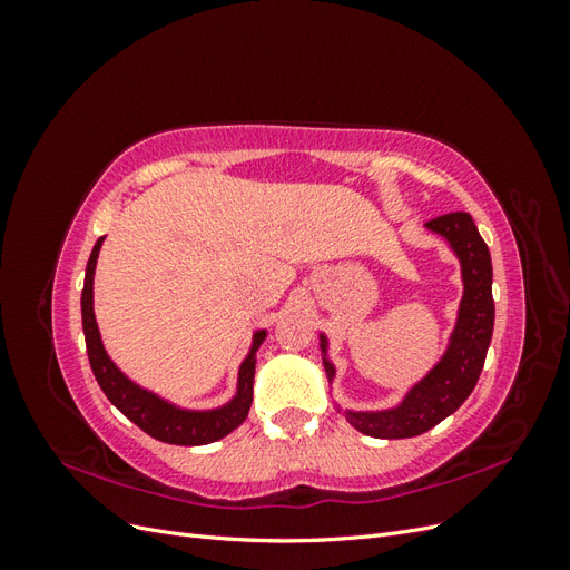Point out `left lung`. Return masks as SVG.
Here are the masks:
<instances>
[{
  "instance_id": "8db88e82",
  "label": "left lung",
  "mask_w": 570,
  "mask_h": 570,
  "mask_svg": "<svg viewBox=\"0 0 570 570\" xmlns=\"http://www.w3.org/2000/svg\"><path fill=\"white\" fill-rule=\"evenodd\" d=\"M425 230L440 235L461 264L463 295L459 302L456 323L438 364L421 381L413 383L394 406L377 411H342L337 406V411L347 419L350 425L371 438H416L425 433V430L435 428L446 416H452L473 392L492 340V258L471 214L454 212L438 216L425 223ZM318 337L323 368L327 383L333 385L337 371L331 358V342H327L325 333H321Z\"/></svg>"
}]
</instances>
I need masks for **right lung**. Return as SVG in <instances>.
<instances>
[{
  "instance_id": "1",
  "label": "right lung",
  "mask_w": 570,
  "mask_h": 570,
  "mask_svg": "<svg viewBox=\"0 0 570 570\" xmlns=\"http://www.w3.org/2000/svg\"><path fill=\"white\" fill-rule=\"evenodd\" d=\"M105 237H99L92 254L88 258V268H85V285L80 297V312H82V333L85 344H88L90 366L97 377V383L109 396V402L130 419L137 428H142L147 435L159 442L168 444H183V446H197L209 444L220 438H226L237 425H243L249 406H252V387H254V371H256V352L262 347L268 331H254L249 352L237 368V385L235 394L226 404L214 409H185L174 402L164 400L161 394L142 387L135 383L130 375L120 371L114 358L109 356L105 342L99 335V325L95 318V268L99 249Z\"/></svg>"
}]
</instances>
